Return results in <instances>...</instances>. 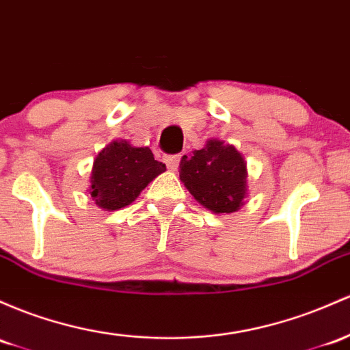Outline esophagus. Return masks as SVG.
I'll use <instances>...</instances> for the list:
<instances>
[{
  "label": "esophagus",
  "instance_id": "34e87169",
  "mask_svg": "<svg viewBox=\"0 0 350 350\" xmlns=\"http://www.w3.org/2000/svg\"><path fill=\"white\" fill-rule=\"evenodd\" d=\"M179 161H181V156H179V154L164 156V163H166L167 169H171V171H176V169H178Z\"/></svg>",
  "mask_w": 350,
  "mask_h": 350
}]
</instances>
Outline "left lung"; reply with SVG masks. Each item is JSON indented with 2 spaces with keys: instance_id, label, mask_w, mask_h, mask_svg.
I'll use <instances>...</instances> for the list:
<instances>
[{
  "instance_id": "1",
  "label": "left lung",
  "mask_w": 350,
  "mask_h": 350,
  "mask_svg": "<svg viewBox=\"0 0 350 350\" xmlns=\"http://www.w3.org/2000/svg\"><path fill=\"white\" fill-rule=\"evenodd\" d=\"M179 178L198 202L216 214H229L243 206L247 169L234 146L207 141L204 149L183 156Z\"/></svg>"
}]
</instances>
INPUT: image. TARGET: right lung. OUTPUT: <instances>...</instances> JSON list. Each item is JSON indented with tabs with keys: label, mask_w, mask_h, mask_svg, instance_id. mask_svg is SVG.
<instances>
[{
	"label": "right lung",
	"mask_w": 350,
	"mask_h": 350,
	"mask_svg": "<svg viewBox=\"0 0 350 350\" xmlns=\"http://www.w3.org/2000/svg\"><path fill=\"white\" fill-rule=\"evenodd\" d=\"M166 164L154 159L149 148H133L128 141H113L94 159L91 198L103 209L116 211L131 204Z\"/></svg>",
	"instance_id": "right-lung-1"
}]
</instances>
